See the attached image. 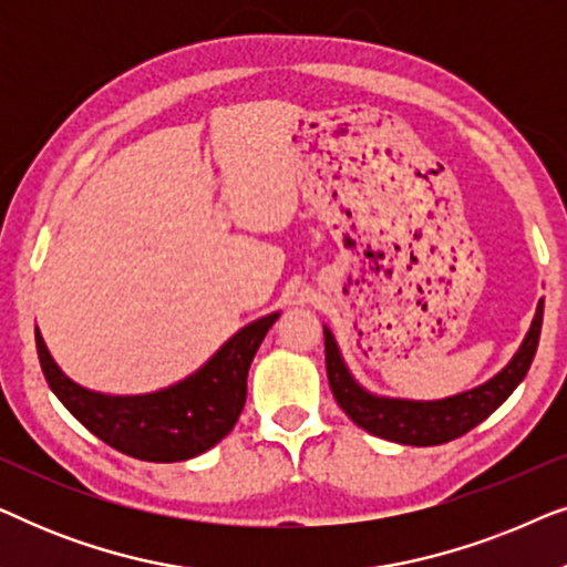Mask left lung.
<instances>
[{
    "label": "left lung",
    "mask_w": 567,
    "mask_h": 567,
    "mask_svg": "<svg viewBox=\"0 0 567 567\" xmlns=\"http://www.w3.org/2000/svg\"><path fill=\"white\" fill-rule=\"evenodd\" d=\"M542 315H545V299H539L524 343L518 346L514 359L498 374L467 392L452 394V398L444 400L382 398V394L363 390L353 379L351 369L346 367L336 336H332L330 328H324V367H328L330 390L336 394L338 405L343 408V413L359 429L369 431L371 436L405 446L446 444V441L460 439L475 429L477 423H483L522 384L534 361V353H537Z\"/></svg>",
    "instance_id": "left-lung-1"
}]
</instances>
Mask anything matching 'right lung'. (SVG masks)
<instances>
[{"label": "right lung", "instance_id": "obj_1", "mask_svg": "<svg viewBox=\"0 0 567 567\" xmlns=\"http://www.w3.org/2000/svg\"><path fill=\"white\" fill-rule=\"evenodd\" d=\"M278 315L245 324L190 377L146 394H105L76 384L53 361L38 328L35 348L53 394L100 441L134 460L185 462L235 429L247 400V371Z\"/></svg>", "mask_w": 567, "mask_h": 567}]
</instances>
